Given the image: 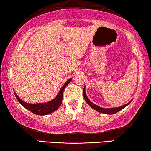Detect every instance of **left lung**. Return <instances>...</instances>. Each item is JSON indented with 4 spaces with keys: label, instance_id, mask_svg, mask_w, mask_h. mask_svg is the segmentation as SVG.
I'll return each mask as SVG.
<instances>
[{
    "label": "left lung",
    "instance_id": "1",
    "mask_svg": "<svg viewBox=\"0 0 151 151\" xmlns=\"http://www.w3.org/2000/svg\"><path fill=\"white\" fill-rule=\"evenodd\" d=\"M83 96H84V100H85L86 103H87V104L89 105V106L91 107L93 109H94V110H96V111H98V112L105 113V114H109V115L115 114V113H116L117 112H118V111H121L122 109H123L124 108H125L126 106H128V105H129L130 103L131 102V101H132V100H131L129 102H128L127 104H126L124 105H122V106H119V107H115V108H109V109H104V108H102V107H100V106H98V105L95 104L94 103H93L88 98V97L86 96V94L85 86H84V89H83Z\"/></svg>",
    "mask_w": 151,
    "mask_h": 151
}]
</instances>
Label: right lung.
Segmentation results:
<instances>
[{"mask_svg":"<svg viewBox=\"0 0 151 151\" xmlns=\"http://www.w3.org/2000/svg\"><path fill=\"white\" fill-rule=\"evenodd\" d=\"M72 78H70L65 82V84L62 86L60 91L55 98H53L52 100L49 101L48 102L45 103H36V104H30L22 101L21 99H20L16 93L14 91V94L16 99H17L18 102L21 104L22 106H23L24 108L28 109L31 112L34 113L36 115H49L50 113L54 112L57 110L58 109L60 106L62 104V100L63 98V91L66 86L68 85L71 81Z\"/></svg>","mask_w":151,"mask_h":151,"instance_id":"add662e5","label":"right lung"}]
</instances>
